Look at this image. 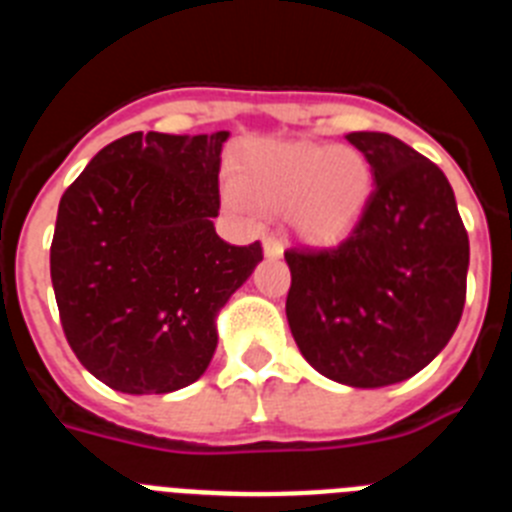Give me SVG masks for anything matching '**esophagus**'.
Instances as JSON below:
<instances>
[{"label": "esophagus", "mask_w": 512, "mask_h": 512, "mask_svg": "<svg viewBox=\"0 0 512 512\" xmlns=\"http://www.w3.org/2000/svg\"><path fill=\"white\" fill-rule=\"evenodd\" d=\"M282 251H285V243L279 238H274V235H266L264 238V253L269 256V259H279L282 256Z\"/></svg>", "instance_id": "1"}]
</instances>
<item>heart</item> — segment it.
Segmentation results:
<instances>
[{
  "label": "heart",
  "mask_w": 512,
  "mask_h": 512,
  "mask_svg": "<svg viewBox=\"0 0 512 512\" xmlns=\"http://www.w3.org/2000/svg\"><path fill=\"white\" fill-rule=\"evenodd\" d=\"M238 185L225 186V202L243 209H287L300 238L334 243L360 220L373 196V165L352 147L313 142H264L246 152L238 165ZM243 193L247 195L242 196Z\"/></svg>",
  "instance_id": "b5f03b06"
}]
</instances>
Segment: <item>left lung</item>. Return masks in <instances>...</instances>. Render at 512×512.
<instances>
[{"label": "left lung", "mask_w": 512, "mask_h": 512, "mask_svg": "<svg viewBox=\"0 0 512 512\" xmlns=\"http://www.w3.org/2000/svg\"><path fill=\"white\" fill-rule=\"evenodd\" d=\"M347 139L373 165V196L336 246L285 251V310L318 373L381 388L412 378L451 342L466 303L469 235L438 165L383 131Z\"/></svg>", "instance_id": "8db88e82"}]
</instances>
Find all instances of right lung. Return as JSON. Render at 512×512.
<instances>
[{"instance_id": "add662e5", "label": "right lung", "mask_w": 512, "mask_h": 512, "mask_svg": "<svg viewBox=\"0 0 512 512\" xmlns=\"http://www.w3.org/2000/svg\"><path fill=\"white\" fill-rule=\"evenodd\" d=\"M230 131H134L106 144L64 191L51 240L61 329L77 360L121 393L199 381L217 313L264 253L214 233Z\"/></svg>"}]
</instances>
